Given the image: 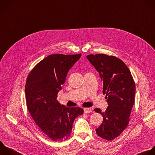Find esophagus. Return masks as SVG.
<instances>
[{"label": "esophagus", "instance_id": "obj_1", "mask_svg": "<svg viewBox=\"0 0 155 155\" xmlns=\"http://www.w3.org/2000/svg\"><path fill=\"white\" fill-rule=\"evenodd\" d=\"M92 111V109L91 108H84V113H91Z\"/></svg>", "mask_w": 155, "mask_h": 155}]
</instances>
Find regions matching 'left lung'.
<instances>
[{"instance_id":"8db88e82","label":"left lung","mask_w":155,"mask_h":155,"mask_svg":"<svg viewBox=\"0 0 155 155\" xmlns=\"http://www.w3.org/2000/svg\"><path fill=\"white\" fill-rule=\"evenodd\" d=\"M87 59L98 72L103 81V94L108 104L107 110L96 113L103 116V122L95 129L97 134L111 140L118 137L127 127L134 102L136 86L132 75L120 59L106 54L89 55Z\"/></svg>"}]
</instances>
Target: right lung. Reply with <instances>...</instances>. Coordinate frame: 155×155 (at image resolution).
<instances>
[{
	"instance_id": "right-lung-1",
	"label": "right lung",
	"mask_w": 155,
	"mask_h": 155,
	"mask_svg": "<svg viewBox=\"0 0 155 155\" xmlns=\"http://www.w3.org/2000/svg\"><path fill=\"white\" fill-rule=\"evenodd\" d=\"M81 55H50L38 63L27 78V109L39 130L53 141L68 139L74 120L83 114L82 108L61 105L57 100L68 71Z\"/></svg>"
}]
</instances>
